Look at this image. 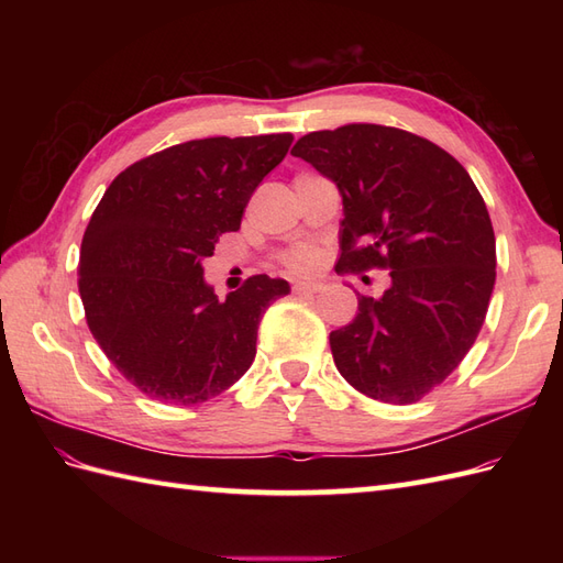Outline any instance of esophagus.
I'll list each match as a JSON object with an SVG mask.
<instances>
[{
	"label": "esophagus",
	"mask_w": 563,
	"mask_h": 563,
	"mask_svg": "<svg viewBox=\"0 0 563 563\" xmlns=\"http://www.w3.org/2000/svg\"><path fill=\"white\" fill-rule=\"evenodd\" d=\"M321 284L319 282H296L294 284V294H298V296H310V294H317V291H321Z\"/></svg>",
	"instance_id": "obj_1"
}]
</instances>
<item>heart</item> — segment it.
<instances>
[{
  "label": "heart",
  "instance_id": "heart-1",
  "mask_svg": "<svg viewBox=\"0 0 563 563\" xmlns=\"http://www.w3.org/2000/svg\"><path fill=\"white\" fill-rule=\"evenodd\" d=\"M284 263L294 272H308L317 265V253L312 249H296L286 255Z\"/></svg>",
  "mask_w": 563,
  "mask_h": 563
}]
</instances>
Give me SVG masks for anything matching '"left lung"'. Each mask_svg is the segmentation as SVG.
<instances>
[{
    "instance_id": "obj_1",
    "label": "left lung",
    "mask_w": 563,
    "mask_h": 563,
    "mask_svg": "<svg viewBox=\"0 0 563 563\" xmlns=\"http://www.w3.org/2000/svg\"><path fill=\"white\" fill-rule=\"evenodd\" d=\"M294 157L343 197L335 272L389 269L380 298L331 331L333 362L354 389L413 404L474 345L496 284V234L470 174L446 150L380 124L312 131Z\"/></svg>"
}]
</instances>
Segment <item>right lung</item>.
I'll return each mask as SVG.
<instances>
[{
	"label": "right lung",
	"instance_id": "right-lung-1",
	"mask_svg": "<svg viewBox=\"0 0 563 563\" xmlns=\"http://www.w3.org/2000/svg\"><path fill=\"white\" fill-rule=\"evenodd\" d=\"M291 133L187 141L119 174L81 240L79 296L96 343L150 399L209 401L255 356L265 310L291 291L255 275L218 300L201 261L236 232Z\"/></svg>",
	"mask_w": 563,
	"mask_h": 563
}]
</instances>
